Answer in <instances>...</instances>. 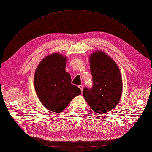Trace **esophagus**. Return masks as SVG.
<instances>
[{"instance_id":"esophagus-1","label":"esophagus","mask_w":152,"mask_h":152,"mask_svg":"<svg viewBox=\"0 0 152 152\" xmlns=\"http://www.w3.org/2000/svg\"><path fill=\"white\" fill-rule=\"evenodd\" d=\"M78 87H79V88H80V89H81V91H83V88H84V86H83V84H81V85H79V86H78Z\"/></svg>"}]
</instances>
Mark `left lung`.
<instances>
[{"label": "left lung", "mask_w": 152, "mask_h": 152, "mask_svg": "<svg viewBox=\"0 0 152 152\" xmlns=\"http://www.w3.org/2000/svg\"><path fill=\"white\" fill-rule=\"evenodd\" d=\"M93 85L84 88L83 96L92 110L104 113L113 109L119 102L122 80L118 66L107 54L96 51L89 57Z\"/></svg>", "instance_id": "obj_1"}]
</instances>
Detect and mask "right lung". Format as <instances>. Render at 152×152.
<instances>
[{
    "mask_svg": "<svg viewBox=\"0 0 152 152\" xmlns=\"http://www.w3.org/2000/svg\"><path fill=\"white\" fill-rule=\"evenodd\" d=\"M66 60V57L54 53L43 59L35 72L34 85L39 100L54 113L63 112L81 92L71 84V76L65 71Z\"/></svg>",
    "mask_w": 152,
    "mask_h": 152,
    "instance_id": "add662e5",
    "label": "right lung"
}]
</instances>
